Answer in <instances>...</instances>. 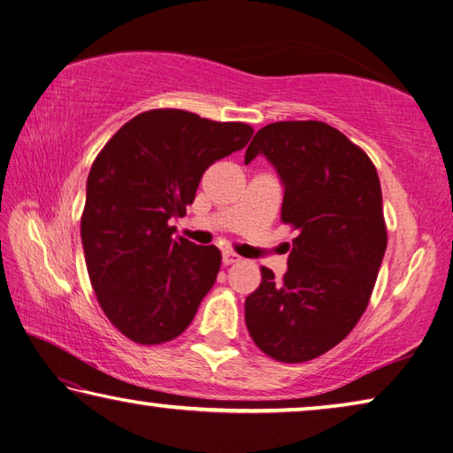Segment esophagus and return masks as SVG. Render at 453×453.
Segmentation results:
<instances>
[{
	"label": "esophagus",
	"instance_id": "1",
	"mask_svg": "<svg viewBox=\"0 0 453 453\" xmlns=\"http://www.w3.org/2000/svg\"><path fill=\"white\" fill-rule=\"evenodd\" d=\"M240 259L242 257L234 254V251H224V254H221V262H224V265H232L235 262H240Z\"/></svg>",
	"mask_w": 453,
	"mask_h": 453
}]
</instances>
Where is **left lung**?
Masks as SVG:
<instances>
[{"label":"left lung","instance_id":"1","mask_svg":"<svg viewBox=\"0 0 453 453\" xmlns=\"http://www.w3.org/2000/svg\"><path fill=\"white\" fill-rule=\"evenodd\" d=\"M257 156L280 173L281 221L297 237L281 280L262 267L245 326L270 357L310 362L337 346L370 303L388 245L380 178L367 153L324 121L262 127L245 164Z\"/></svg>","mask_w":453,"mask_h":453}]
</instances>
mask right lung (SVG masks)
I'll return each mask as SVG.
<instances>
[{
	"label": "right lung",
	"mask_w": 453,
	"mask_h": 453,
	"mask_svg": "<svg viewBox=\"0 0 453 453\" xmlns=\"http://www.w3.org/2000/svg\"><path fill=\"white\" fill-rule=\"evenodd\" d=\"M254 129L183 110H150L97 153L88 175L81 243L107 319L142 346L186 332L216 283V245L173 237L203 172L245 148Z\"/></svg>",
	"instance_id": "1"
}]
</instances>
